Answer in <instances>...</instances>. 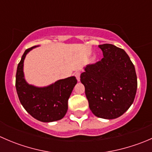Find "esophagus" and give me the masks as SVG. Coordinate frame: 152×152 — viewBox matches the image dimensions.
<instances>
[{
  "label": "esophagus",
  "instance_id": "obj_1",
  "mask_svg": "<svg viewBox=\"0 0 152 152\" xmlns=\"http://www.w3.org/2000/svg\"><path fill=\"white\" fill-rule=\"evenodd\" d=\"M75 76H76L78 82H80V73H79V72H76V73H75Z\"/></svg>",
  "mask_w": 152,
  "mask_h": 152
}]
</instances>
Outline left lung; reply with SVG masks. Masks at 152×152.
I'll return each instance as SVG.
<instances>
[{"label":"left lung","mask_w":152,"mask_h":152,"mask_svg":"<svg viewBox=\"0 0 152 152\" xmlns=\"http://www.w3.org/2000/svg\"><path fill=\"white\" fill-rule=\"evenodd\" d=\"M104 58L84 67L81 82L89 107L97 117L115 119L131 107L137 92L135 69L125 50L112 44L99 45Z\"/></svg>","instance_id":"obj_1"}]
</instances>
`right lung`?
<instances>
[{
  "instance_id": "add662e5",
  "label": "right lung",
  "mask_w": 152,
  "mask_h": 152,
  "mask_svg": "<svg viewBox=\"0 0 152 152\" xmlns=\"http://www.w3.org/2000/svg\"><path fill=\"white\" fill-rule=\"evenodd\" d=\"M38 46L30 48L24 52L18 65L15 86L24 109L37 120L49 123L61 120L65 115L68 108V99L77 80L75 76H70L45 87L28 84L24 76V60L27 53Z\"/></svg>"
}]
</instances>
